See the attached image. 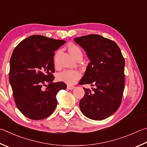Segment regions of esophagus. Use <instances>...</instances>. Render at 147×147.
I'll use <instances>...</instances> for the list:
<instances>
[{
    "instance_id": "1",
    "label": "esophagus",
    "mask_w": 147,
    "mask_h": 147,
    "mask_svg": "<svg viewBox=\"0 0 147 147\" xmlns=\"http://www.w3.org/2000/svg\"><path fill=\"white\" fill-rule=\"evenodd\" d=\"M67 89H69V90H72V89H74V86H72V85H67Z\"/></svg>"
}]
</instances>
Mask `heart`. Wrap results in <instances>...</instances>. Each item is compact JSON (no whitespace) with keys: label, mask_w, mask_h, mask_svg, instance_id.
<instances>
[{"label":"heart","mask_w":147,"mask_h":147,"mask_svg":"<svg viewBox=\"0 0 147 147\" xmlns=\"http://www.w3.org/2000/svg\"><path fill=\"white\" fill-rule=\"evenodd\" d=\"M69 52L74 58L77 55H82L80 48L76 45L71 44L68 47ZM81 76L80 72L76 70H65L57 74V79L59 81L63 82L69 85H73L78 82Z\"/></svg>","instance_id":"b5f03b06"}]
</instances>
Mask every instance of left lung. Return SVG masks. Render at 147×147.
Listing matches in <instances>:
<instances>
[{
  "label": "left lung",
  "instance_id": "1",
  "mask_svg": "<svg viewBox=\"0 0 147 147\" xmlns=\"http://www.w3.org/2000/svg\"><path fill=\"white\" fill-rule=\"evenodd\" d=\"M90 60L80 85L95 86L85 89L80 101L82 113L88 118L102 120L118 110L125 88V59L115 42L98 34L74 39Z\"/></svg>",
  "mask_w": 147,
  "mask_h": 147
}]
</instances>
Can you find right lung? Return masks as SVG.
<instances>
[{"instance_id":"add662e5","label":"right lung","mask_w":147,"mask_h":147,"mask_svg":"<svg viewBox=\"0 0 147 147\" xmlns=\"http://www.w3.org/2000/svg\"><path fill=\"white\" fill-rule=\"evenodd\" d=\"M65 40L33 35L23 40L13 51L9 63V82L16 105L27 118H47L57 105V94L67 85L53 82L55 51ZM46 83L44 90L42 87ZM47 86V85L46 86Z\"/></svg>"}]
</instances>
